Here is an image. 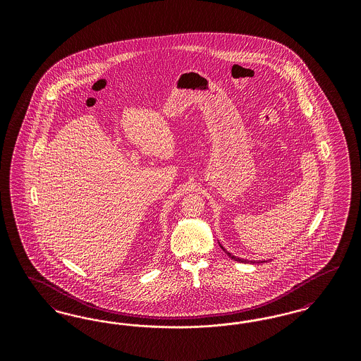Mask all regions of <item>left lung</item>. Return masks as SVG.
Segmentation results:
<instances>
[{
	"instance_id": "left-lung-1",
	"label": "left lung",
	"mask_w": 361,
	"mask_h": 361,
	"mask_svg": "<svg viewBox=\"0 0 361 361\" xmlns=\"http://www.w3.org/2000/svg\"><path fill=\"white\" fill-rule=\"evenodd\" d=\"M221 247L224 249V246H222V245H221ZM224 252H226V250H224ZM226 253H227V255H228L230 257L233 258V259H235V261H240V262H249V261H246V259H242V258H238L235 257V256H233V255H231V253H228V252H226ZM250 262H253V264H255V261H250ZM258 262H265V261H258Z\"/></svg>"
}]
</instances>
